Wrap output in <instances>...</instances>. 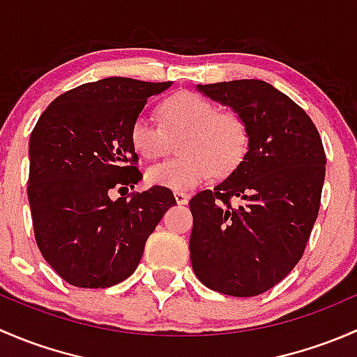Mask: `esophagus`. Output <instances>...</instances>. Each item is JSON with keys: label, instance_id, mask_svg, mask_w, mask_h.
Returning <instances> with one entry per match:
<instances>
[{"label": "esophagus", "instance_id": "esophagus-1", "mask_svg": "<svg viewBox=\"0 0 357 357\" xmlns=\"http://www.w3.org/2000/svg\"><path fill=\"white\" fill-rule=\"evenodd\" d=\"M174 199L179 205H186V204H188V200H190V195H188V193H185V192H174Z\"/></svg>", "mask_w": 357, "mask_h": 357}]
</instances>
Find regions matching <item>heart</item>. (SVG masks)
<instances>
[{
	"label": "heart",
	"instance_id": "1",
	"mask_svg": "<svg viewBox=\"0 0 357 357\" xmlns=\"http://www.w3.org/2000/svg\"><path fill=\"white\" fill-rule=\"evenodd\" d=\"M168 132L146 112H139L129 128L132 150L146 160L167 152V135L178 136L181 157L146 169L150 185L171 190H190L207 181L214 172L225 176L245 158L250 131L245 119L233 110H218L211 100L192 91L167 96L158 105Z\"/></svg>",
	"mask_w": 357,
	"mask_h": 357
}]
</instances>
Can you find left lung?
<instances>
[{
	"label": "left lung",
	"mask_w": 357,
	"mask_h": 357,
	"mask_svg": "<svg viewBox=\"0 0 357 357\" xmlns=\"http://www.w3.org/2000/svg\"><path fill=\"white\" fill-rule=\"evenodd\" d=\"M197 89L245 119L250 145L225 181L190 200V259L208 289L254 297L282 282L304 254L321 202L325 150L311 117L269 82Z\"/></svg>",
	"instance_id": "1"
}]
</instances>
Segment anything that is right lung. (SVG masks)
<instances>
[{"label":"right lung","instance_id":"obj_1","mask_svg":"<svg viewBox=\"0 0 357 357\" xmlns=\"http://www.w3.org/2000/svg\"><path fill=\"white\" fill-rule=\"evenodd\" d=\"M172 82L107 77L53 100L29 142L36 243L70 285L107 289L135 273L149 236L176 204L164 186L112 200L142 179L131 122Z\"/></svg>","mask_w":357,"mask_h":357}]
</instances>
